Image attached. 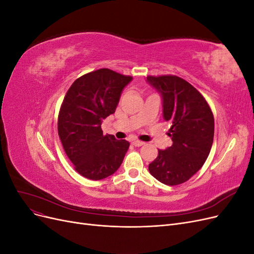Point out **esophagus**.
Segmentation results:
<instances>
[{"label": "esophagus", "mask_w": 254, "mask_h": 254, "mask_svg": "<svg viewBox=\"0 0 254 254\" xmlns=\"http://www.w3.org/2000/svg\"><path fill=\"white\" fill-rule=\"evenodd\" d=\"M132 144H133L134 146H136V147H140V146H143L145 143L142 142V141H139V140H133V141H132Z\"/></svg>", "instance_id": "1"}]
</instances>
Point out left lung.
Wrapping results in <instances>:
<instances>
[{"label":"left lung","mask_w":254,"mask_h":254,"mask_svg":"<svg viewBox=\"0 0 254 254\" xmlns=\"http://www.w3.org/2000/svg\"><path fill=\"white\" fill-rule=\"evenodd\" d=\"M162 95L163 118L171 123L173 145L159 149L149 173L166 186H178L196 174L209 157L214 139V117L196 88L176 75L147 76Z\"/></svg>","instance_id":"1"}]
</instances>
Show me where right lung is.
Returning <instances> with one entry per match:
<instances>
[{
	"label": "right lung",
	"instance_id": "1",
	"mask_svg": "<svg viewBox=\"0 0 254 254\" xmlns=\"http://www.w3.org/2000/svg\"><path fill=\"white\" fill-rule=\"evenodd\" d=\"M132 80L109 68L80 76L67 90L58 115V134L75 171L101 180L119 170L129 142L104 135L102 122L115 112L122 91Z\"/></svg>",
	"mask_w": 254,
	"mask_h": 254
}]
</instances>
